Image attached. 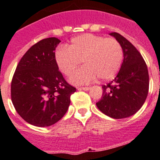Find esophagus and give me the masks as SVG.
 <instances>
[{"instance_id":"obj_1","label":"esophagus","mask_w":160,"mask_h":160,"mask_svg":"<svg viewBox=\"0 0 160 160\" xmlns=\"http://www.w3.org/2000/svg\"><path fill=\"white\" fill-rule=\"evenodd\" d=\"M91 89L90 87H84V88H78V91H81V90H83V91H89Z\"/></svg>"}]
</instances>
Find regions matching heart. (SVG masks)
Listing matches in <instances>:
<instances>
[{
	"instance_id": "b5f03b06",
	"label": "heart",
	"mask_w": 160,
	"mask_h": 160,
	"mask_svg": "<svg viewBox=\"0 0 160 160\" xmlns=\"http://www.w3.org/2000/svg\"><path fill=\"white\" fill-rule=\"evenodd\" d=\"M58 68L70 75L80 65H85L73 73L69 81L75 85L101 80H110L119 71L123 59L122 46L114 38L94 34H82L72 38L68 47H59L55 52Z\"/></svg>"
}]
</instances>
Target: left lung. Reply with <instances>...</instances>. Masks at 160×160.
<instances>
[{
  "instance_id": "1",
  "label": "left lung",
  "mask_w": 160,
  "mask_h": 160,
  "mask_svg": "<svg viewBox=\"0 0 160 160\" xmlns=\"http://www.w3.org/2000/svg\"><path fill=\"white\" fill-rule=\"evenodd\" d=\"M122 46L123 60L119 72L107 85H103L102 98L96 106L113 118L135 114L146 101L149 91V73L146 62L136 47L118 32H110Z\"/></svg>"
}]
</instances>
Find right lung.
Listing matches in <instances>:
<instances>
[{
	"instance_id": "right-lung-1",
	"label": "right lung",
	"mask_w": 160,
	"mask_h": 160,
	"mask_svg": "<svg viewBox=\"0 0 160 160\" xmlns=\"http://www.w3.org/2000/svg\"><path fill=\"white\" fill-rule=\"evenodd\" d=\"M60 40L38 42L21 58L11 82V100L17 113L29 124L49 127L61 119L76 88L64 80L55 59Z\"/></svg>"
}]
</instances>
